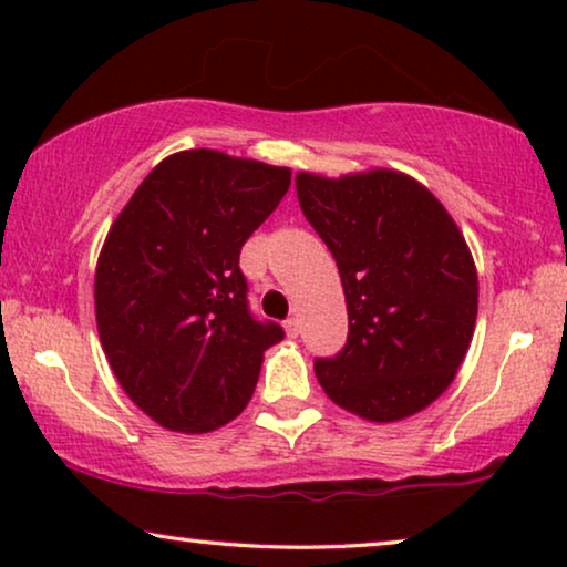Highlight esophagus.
I'll use <instances>...</instances> for the list:
<instances>
[{"label": "esophagus", "mask_w": 567, "mask_h": 567, "mask_svg": "<svg viewBox=\"0 0 567 567\" xmlns=\"http://www.w3.org/2000/svg\"><path fill=\"white\" fill-rule=\"evenodd\" d=\"M284 328H286V336H289V338H297V336H299V330H301V324H299L297 317H289V320L284 322Z\"/></svg>", "instance_id": "esophagus-1"}]
</instances>
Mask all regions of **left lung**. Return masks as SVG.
I'll use <instances>...</instances> for the list:
<instances>
[{"instance_id": "obj_1", "label": "left lung", "mask_w": 567, "mask_h": 567, "mask_svg": "<svg viewBox=\"0 0 567 567\" xmlns=\"http://www.w3.org/2000/svg\"><path fill=\"white\" fill-rule=\"evenodd\" d=\"M307 221L338 262L348 340L315 374L374 423L421 413L454 382L477 320V270L433 193L394 169L297 175Z\"/></svg>"}]
</instances>
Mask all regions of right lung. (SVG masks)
I'll return each instance as SVG.
<instances>
[{"instance_id": "obj_1", "label": "right lung", "mask_w": 567, "mask_h": 567, "mask_svg": "<svg viewBox=\"0 0 567 567\" xmlns=\"http://www.w3.org/2000/svg\"><path fill=\"white\" fill-rule=\"evenodd\" d=\"M289 167L188 150L162 159L107 231L95 270L103 351L162 429L235 421L284 338L247 307L239 250L281 204Z\"/></svg>"}]
</instances>
